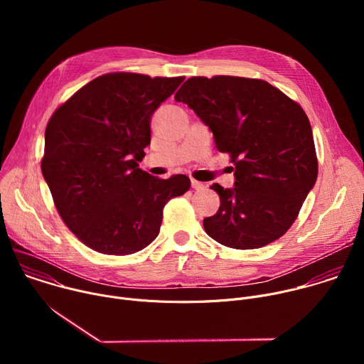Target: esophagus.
Returning <instances> with one entry per match:
<instances>
[{"instance_id": "34e87169", "label": "esophagus", "mask_w": 364, "mask_h": 364, "mask_svg": "<svg viewBox=\"0 0 364 364\" xmlns=\"http://www.w3.org/2000/svg\"><path fill=\"white\" fill-rule=\"evenodd\" d=\"M191 187L194 190H203L204 188V184L200 183V181H196V180H191Z\"/></svg>"}]
</instances>
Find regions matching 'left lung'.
<instances>
[{
  "label": "left lung",
  "mask_w": 364,
  "mask_h": 364,
  "mask_svg": "<svg viewBox=\"0 0 364 364\" xmlns=\"http://www.w3.org/2000/svg\"><path fill=\"white\" fill-rule=\"evenodd\" d=\"M229 152L235 187L212 184L220 207L205 218V233L235 249L279 239L313 190L318 163L313 129L302 108L265 80L190 77L176 93Z\"/></svg>",
  "instance_id": "obj_1"
}]
</instances>
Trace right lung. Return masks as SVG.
<instances>
[{
  "label": "right lung",
  "instance_id": "1",
  "mask_svg": "<svg viewBox=\"0 0 364 364\" xmlns=\"http://www.w3.org/2000/svg\"><path fill=\"white\" fill-rule=\"evenodd\" d=\"M184 77L103 75L53 114L44 134L41 173L66 226L87 247L131 255L160 233L164 205L190 188L141 170L151 118Z\"/></svg>",
  "mask_w": 364,
  "mask_h": 364
}]
</instances>
